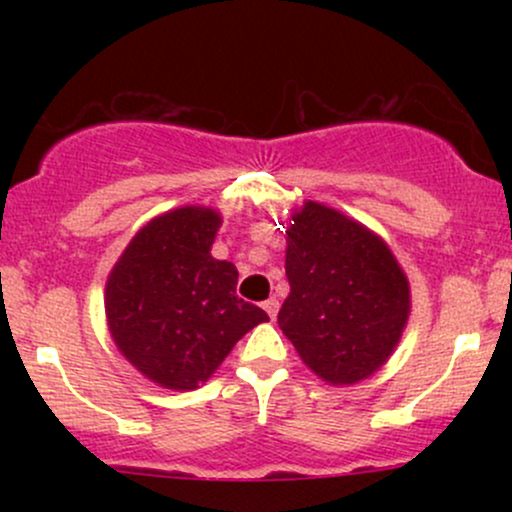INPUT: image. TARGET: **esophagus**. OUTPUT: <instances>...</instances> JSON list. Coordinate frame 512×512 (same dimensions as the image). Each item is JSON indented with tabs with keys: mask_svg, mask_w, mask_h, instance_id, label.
Instances as JSON below:
<instances>
[{
	"mask_svg": "<svg viewBox=\"0 0 512 512\" xmlns=\"http://www.w3.org/2000/svg\"><path fill=\"white\" fill-rule=\"evenodd\" d=\"M262 308H264V313L269 315V320H274L276 313H279V301H276V298H269V301L262 303Z\"/></svg>",
	"mask_w": 512,
	"mask_h": 512,
	"instance_id": "esophagus-1",
	"label": "esophagus"
}]
</instances>
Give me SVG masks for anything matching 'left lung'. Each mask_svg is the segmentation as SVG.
<instances>
[{
	"label": "left lung",
	"mask_w": 512,
	"mask_h": 512,
	"mask_svg": "<svg viewBox=\"0 0 512 512\" xmlns=\"http://www.w3.org/2000/svg\"><path fill=\"white\" fill-rule=\"evenodd\" d=\"M291 293L279 327L303 363L332 385H354L387 361L409 317V281L361 223L305 202L286 231Z\"/></svg>",
	"instance_id": "left-lung-1"
}]
</instances>
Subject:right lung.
<instances>
[{
    "label": "right lung",
    "mask_w": 512,
    "mask_h": 512,
    "mask_svg": "<svg viewBox=\"0 0 512 512\" xmlns=\"http://www.w3.org/2000/svg\"><path fill=\"white\" fill-rule=\"evenodd\" d=\"M214 209L182 207L149 221L108 276L105 315L117 349L168 390H195L221 366L262 308L236 296L238 269L214 260Z\"/></svg>",
    "instance_id": "add662e5"
}]
</instances>
